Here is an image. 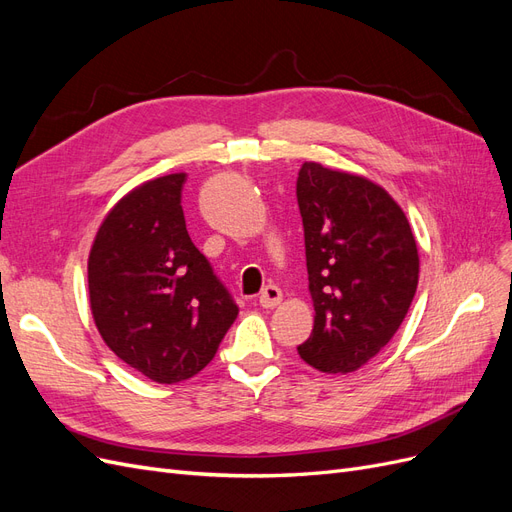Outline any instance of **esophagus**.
I'll return each instance as SVG.
<instances>
[{
	"label": "esophagus",
	"instance_id": "1",
	"mask_svg": "<svg viewBox=\"0 0 512 512\" xmlns=\"http://www.w3.org/2000/svg\"><path fill=\"white\" fill-rule=\"evenodd\" d=\"M258 301H260L262 307H267V309H271V307H275V305H280V301H282V290L277 288V286H267L265 290L260 292Z\"/></svg>",
	"mask_w": 512,
	"mask_h": 512
}]
</instances>
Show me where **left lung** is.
Returning <instances> with one entry per match:
<instances>
[{"instance_id":"8db88e82","label":"left lung","mask_w":512,"mask_h":512,"mask_svg":"<svg viewBox=\"0 0 512 512\" xmlns=\"http://www.w3.org/2000/svg\"><path fill=\"white\" fill-rule=\"evenodd\" d=\"M314 329L297 348L324 374H350L391 342L418 284L406 213L374 181L305 162L297 179Z\"/></svg>"}]
</instances>
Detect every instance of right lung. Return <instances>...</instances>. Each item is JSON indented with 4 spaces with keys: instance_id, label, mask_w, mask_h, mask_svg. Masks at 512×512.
<instances>
[{
    "instance_id": "obj_1",
    "label": "right lung",
    "mask_w": 512,
    "mask_h": 512,
    "mask_svg": "<svg viewBox=\"0 0 512 512\" xmlns=\"http://www.w3.org/2000/svg\"><path fill=\"white\" fill-rule=\"evenodd\" d=\"M185 173L151 179L108 211L87 262L96 327L123 363L153 382L196 376L239 307L192 243Z\"/></svg>"
}]
</instances>
